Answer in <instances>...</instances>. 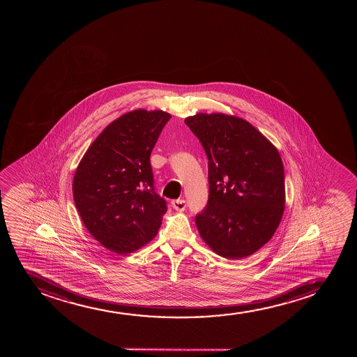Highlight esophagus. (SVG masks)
Here are the masks:
<instances>
[{"label":"esophagus","instance_id":"34e87169","mask_svg":"<svg viewBox=\"0 0 357 357\" xmlns=\"http://www.w3.org/2000/svg\"><path fill=\"white\" fill-rule=\"evenodd\" d=\"M172 208L176 209L178 212H183L185 209V201L183 199H177L172 201Z\"/></svg>","mask_w":357,"mask_h":357}]
</instances>
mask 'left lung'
Returning <instances> with one entry per match:
<instances>
[{
	"label": "left lung",
	"instance_id": "8db88e82",
	"mask_svg": "<svg viewBox=\"0 0 357 357\" xmlns=\"http://www.w3.org/2000/svg\"><path fill=\"white\" fill-rule=\"evenodd\" d=\"M185 123L208 158V201L195 217L199 234L222 257L250 256L269 242L282 218L284 170L279 151L237 116L199 113Z\"/></svg>",
	"mask_w": 357,
	"mask_h": 357
}]
</instances>
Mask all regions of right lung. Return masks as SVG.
I'll list each match as a JSON object with an SVG mask.
<instances>
[{"mask_svg": "<svg viewBox=\"0 0 357 357\" xmlns=\"http://www.w3.org/2000/svg\"><path fill=\"white\" fill-rule=\"evenodd\" d=\"M170 118L145 109L121 115L98 135L76 169L73 194L79 217L115 254L152 241L168 209L155 190L150 155Z\"/></svg>", "mask_w": 357, "mask_h": 357, "instance_id": "obj_1", "label": "right lung"}]
</instances>
